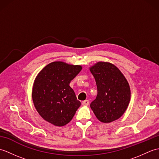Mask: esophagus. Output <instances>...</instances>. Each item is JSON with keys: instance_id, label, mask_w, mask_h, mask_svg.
Wrapping results in <instances>:
<instances>
[{"instance_id": "obj_1", "label": "esophagus", "mask_w": 159, "mask_h": 159, "mask_svg": "<svg viewBox=\"0 0 159 159\" xmlns=\"http://www.w3.org/2000/svg\"><path fill=\"white\" fill-rule=\"evenodd\" d=\"M82 104H83V106H87V105H89V100H84L83 102H82Z\"/></svg>"}]
</instances>
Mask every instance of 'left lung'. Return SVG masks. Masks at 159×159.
Here are the masks:
<instances>
[{
	"label": "left lung",
	"instance_id": "left-lung-1",
	"mask_svg": "<svg viewBox=\"0 0 159 159\" xmlns=\"http://www.w3.org/2000/svg\"><path fill=\"white\" fill-rule=\"evenodd\" d=\"M95 79L98 94L90 107L98 120L110 123L119 119L127 109L130 100L128 80L113 64L99 61L89 67Z\"/></svg>",
	"mask_w": 159,
	"mask_h": 159
}]
</instances>
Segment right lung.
<instances>
[{"label": "right lung", "mask_w": 159, "mask_h": 159, "mask_svg": "<svg viewBox=\"0 0 159 159\" xmlns=\"http://www.w3.org/2000/svg\"><path fill=\"white\" fill-rule=\"evenodd\" d=\"M82 70L80 65L63 61L48 64L33 83L32 99L43 120L55 126H63L72 120L80 106L70 83Z\"/></svg>", "instance_id": "add662e5"}]
</instances>
